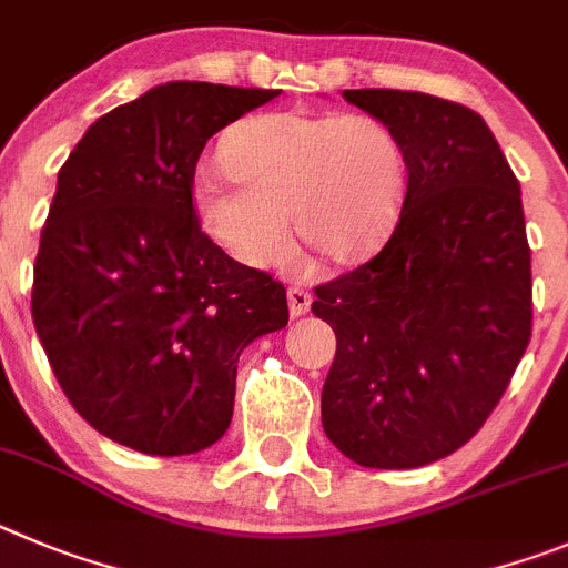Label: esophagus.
<instances>
[{"instance_id":"34e87169","label":"esophagus","mask_w":568,"mask_h":568,"mask_svg":"<svg viewBox=\"0 0 568 568\" xmlns=\"http://www.w3.org/2000/svg\"><path fill=\"white\" fill-rule=\"evenodd\" d=\"M288 314L294 316H303V314H308V308H311V294L305 288H300V285H291L288 288Z\"/></svg>"}]
</instances>
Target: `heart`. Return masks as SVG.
Listing matches in <instances>:
<instances>
[{"label": "heart", "instance_id": "b5f03b06", "mask_svg": "<svg viewBox=\"0 0 568 568\" xmlns=\"http://www.w3.org/2000/svg\"><path fill=\"white\" fill-rule=\"evenodd\" d=\"M221 155L195 172L192 203L203 232L254 268L285 257L288 229L345 263L393 226L407 192L405 144L367 112H265L229 130Z\"/></svg>", "mask_w": 568, "mask_h": 568}]
</instances>
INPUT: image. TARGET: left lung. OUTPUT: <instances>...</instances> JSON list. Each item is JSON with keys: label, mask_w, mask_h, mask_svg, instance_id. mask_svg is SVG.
<instances>
[{"label": "left lung", "mask_w": 568, "mask_h": 568, "mask_svg": "<svg viewBox=\"0 0 568 568\" xmlns=\"http://www.w3.org/2000/svg\"><path fill=\"white\" fill-rule=\"evenodd\" d=\"M342 95L402 138L407 192L382 252L314 288L311 311L336 334L322 427L362 467H424L481 430L532 336L520 186L469 106Z\"/></svg>", "instance_id": "8db88e82"}]
</instances>
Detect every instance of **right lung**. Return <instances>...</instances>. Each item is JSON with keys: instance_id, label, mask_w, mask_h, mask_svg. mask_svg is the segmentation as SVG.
Masks as SVG:
<instances>
[{"instance_id": "1", "label": "right lung", "mask_w": 568, "mask_h": 568, "mask_svg": "<svg viewBox=\"0 0 568 568\" xmlns=\"http://www.w3.org/2000/svg\"><path fill=\"white\" fill-rule=\"evenodd\" d=\"M277 95L166 81L101 115L59 170L36 334L75 413L138 453L212 447L243 347L288 322L283 283L229 257L192 206L209 138Z\"/></svg>"}]
</instances>
